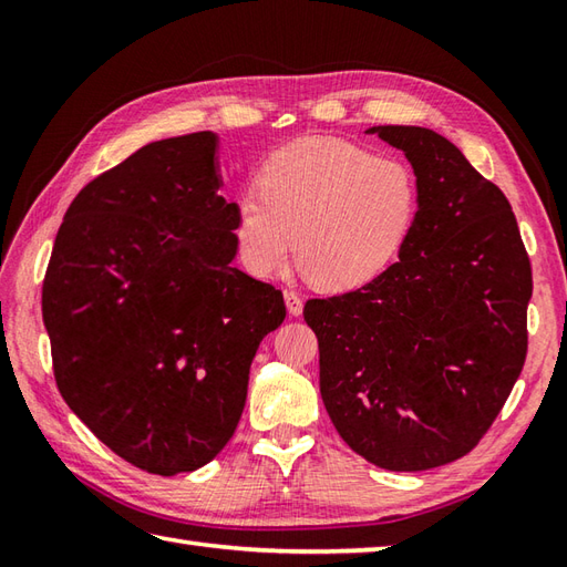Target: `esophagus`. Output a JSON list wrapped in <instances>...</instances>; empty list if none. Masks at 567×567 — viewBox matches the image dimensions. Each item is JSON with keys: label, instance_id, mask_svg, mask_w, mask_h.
<instances>
[{"label": "esophagus", "instance_id": "esophagus-1", "mask_svg": "<svg viewBox=\"0 0 567 567\" xmlns=\"http://www.w3.org/2000/svg\"><path fill=\"white\" fill-rule=\"evenodd\" d=\"M285 305H287V311H290L292 317H299V315H302V309H305V299L292 290H285Z\"/></svg>", "mask_w": 567, "mask_h": 567}]
</instances>
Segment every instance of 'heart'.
<instances>
[{
  "instance_id": "heart-1",
  "label": "heart",
  "mask_w": 567,
  "mask_h": 567,
  "mask_svg": "<svg viewBox=\"0 0 567 567\" xmlns=\"http://www.w3.org/2000/svg\"><path fill=\"white\" fill-rule=\"evenodd\" d=\"M258 192L234 204L236 256L252 277L297 268L319 290L375 280L400 256L416 224L421 185L402 158L336 138H305L275 151Z\"/></svg>"
}]
</instances>
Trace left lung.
<instances>
[{"instance_id": "8db88e82", "label": "left lung", "mask_w": 567, "mask_h": 567, "mask_svg": "<svg viewBox=\"0 0 567 567\" xmlns=\"http://www.w3.org/2000/svg\"><path fill=\"white\" fill-rule=\"evenodd\" d=\"M421 185L400 260L360 290L309 299L319 388L336 431L396 473L463 457L522 375L532 262L504 192L449 138L372 126Z\"/></svg>"}]
</instances>
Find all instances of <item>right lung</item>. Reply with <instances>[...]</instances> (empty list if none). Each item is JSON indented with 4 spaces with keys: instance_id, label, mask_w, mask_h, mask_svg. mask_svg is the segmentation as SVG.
<instances>
[{
    "instance_id": "1",
    "label": "right lung",
    "mask_w": 567,
    "mask_h": 567,
    "mask_svg": "<svg viewBox=\"0 0 567 567\" xmlns=\"http://www.w3.org/2000/svg\"><path fill=\"white\" fill-rule=\"evenodd\" d=\"M216 134L155 141L80 189L43 280L53 375L104 445L153 475L216 457L282 292L234 268Z\"/></svg>"
}]
</instances>
